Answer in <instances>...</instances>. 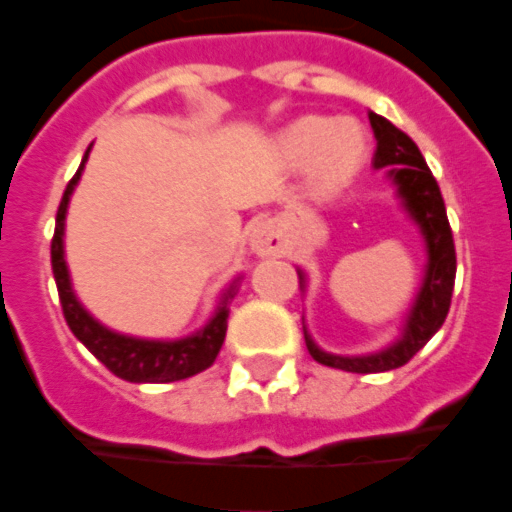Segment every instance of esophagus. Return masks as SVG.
I'll return each instance as SVG.
<instances>
[{"mask_svg":"<svg viewBox=\"0 0 512 512\" xmlns=\"http://www.w3.org/2000/svg\"><path fill=\"white\" fill-rule=\"evenodd\" d=\"M250 248L256 250V253H275V250L281 248V239H278L270 223H259V226L253 228V234H250Z\"/></svg>","mask_w":512,"mask_h":512,"instance_id":"esophagus-1","label":"esophagus"}]
</instances>
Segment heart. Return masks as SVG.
Wrapping results in <instances>:
<instances>
[{"label":"heart","instance_id":"heart-1","mask_svg":"<svg viewBox=\"0 0 512 512\" xmlns=\"http://www.w3.org/2000/svg\"><path fill=\"white\" fill-rule=\"evenodd\" d=\"M366 146L369 140L361 123L353 118L331 121L322 115H308L289 123L275 140V151L284 165H308L311 190L320 195L339 190L344 181H350L364 162Z\"/></svg>","mask_w":512,"mask_h":512}]
</instances>
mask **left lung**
Segmentation results:
<instances>
[{"label":"left lung","mask_w":512,"mask_h":512,"mask_svg":"<svg viewBox=\"0 0 512 512\" xmlns=\"http://www.w3.org/2000/svg\"><path fill=\"white\" fill-rule=\"evenodd\" d=\"M369 123L378 140L375 151V168H389L391 184L400 192L402 204L408 209V215L416 220V226L422 228V237L427 242V273L424 284L416 295L411 314L405 320L402 336L397 342L372 355H333L320 350L317 344L308 339L306 347L314 361H320L333 369L344 372H358V375H372V372H389L397 366H405L413 355L430 342L436 331L444 325L452 303V289H455V239L447 220V206L438 190V181L424 162L422 151L413 143L408 134L397 129L394 123L380 118L375 112H369ZM300 281H303V273Z\"/></svg>","instance_id":"8db88e82"}]
</instances>
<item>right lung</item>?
Segmentation results:
<instances>
[{"label":"right lung","mask_w":512,"mask_h":512,"mask_svg":"<svg viewBox=\"0 0 512 512\" xmlns=\"http://www.w3.org/2000/svg\"><path fill=\"white\" fill-rule=\"evenodd\" d=\"M85 159H88V154H85ZM85 159H82V165H85ZM82 165L65 187L52 237V273L54 281H57L60 306H63V317L68 322V328L79 342L88 347L90 353L99 358L101 364L110 369L112 375L129 380V383H173V380L192 378V375L204 372L206 366L215 364L217 353L223 347L228 328V300L237 292V284L228 286L223 303H220L217 314L209 320L204 331L187 336V339H176V342L132 339V336H123V333H112L110 328H104L101 322L93 320L88 311L82 308V303L76 300L63 259V226L68 198L74 192V184L79 181Z\"/></svg>","instance_id":"right-lung-1"}]
</instances>
